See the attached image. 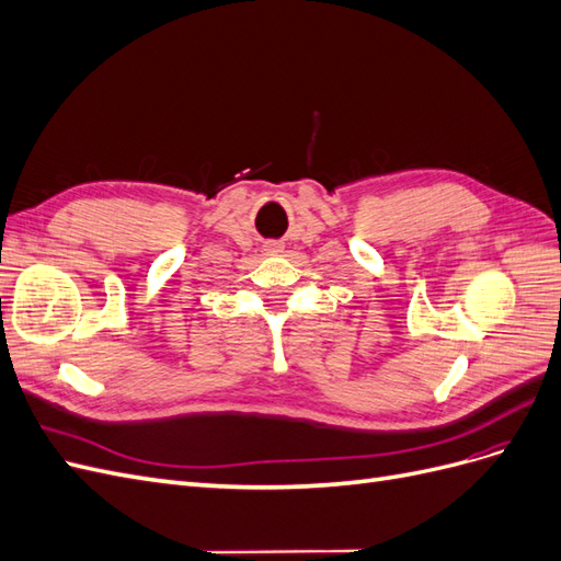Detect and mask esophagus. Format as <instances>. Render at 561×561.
Masks as SVG:
<instances>
[{
	"label": "esophagus",
	"instance_id": "esophagus-1",
	"mask_svg": "<svg viewBox=\"0 0 561 561\" xmlns=\"http://www.w3.org/2000/svg\"><path fill=\"white\" fill-rule=\"evenodd\" d=\"M264 250H266L268 254H278V252H283V243H280V241H268V243L264 245Z\"/></svg>",
	"mask_w": 561,
	"mask_h": 561
}]
</instances>
